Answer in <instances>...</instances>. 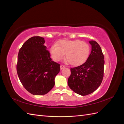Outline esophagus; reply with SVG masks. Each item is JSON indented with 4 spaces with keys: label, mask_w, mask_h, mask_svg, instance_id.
<instances>
[{
    "label": "esophagus",
    "mask_w": 124,
    "mask_h": 124,
    "mask_svg": "<svg viewBox=\"0 0 124 124\" xmlns=\"http://www.w3.org/2000/svg\"><path fill=\"white\" fill-rule=\"evenodd\" d=\"M61 69H63V68H65V67H66V66H64V65H61Z\"/></svg>",
    "instance_id": "obj_1"
}]
</instances>
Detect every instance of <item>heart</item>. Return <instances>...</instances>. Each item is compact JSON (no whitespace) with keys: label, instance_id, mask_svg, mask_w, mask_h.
I'll return each instance as SVG.
<instances>
[{"label":"heart","instance_id":"b5f03b06","mask_svg":"<svg viewBox=\"0 0 124 124\" xmlns=\"http://www.w3.org/2000/svg\"><path fill=\"white\" fill-rule=\"evenodd\" d=\"M91 48L89 44L81 40H59L57 44L50 48L52 57L55 62H59L64 57L70 64L78 66L83 63L89 57Z\"/></svg>","mask_w":124,"mask_h":124}]
</instances>
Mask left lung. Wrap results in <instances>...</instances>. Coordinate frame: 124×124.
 Returning a JSON list of instances; mask_svg holds the SVG:
<instances>
[{
  "label": "left lung",
  "mask_w": 124,
  "mask_h": 124,
  "mask_svg": "<svg viewBox=\"0 0 124 124\" xmlns=\"http://www.w3.org/2000/svg\"><path fill=\"white\" fill-rule=\"evenodd\" d=\"M92 51L83 64L71 68L68 84L72 91L78 95L90 94L99 87L104 74V55L96 41L91 40Z\"/></svg>",
  "instance_id": "8db88e82"
}]
</instances>
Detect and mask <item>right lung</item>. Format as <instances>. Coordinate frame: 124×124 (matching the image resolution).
Here are the masks:
<instances>
[{"label": "right lung", "instance_id": "right-lung-1", "mask_svg": "<svg viewBox=\"0 0 124 124\" xmlns=\"http://www.w3.org/2000/svg\"><path fill=\"white\" fill-rule=\"evenodd\" d=\"M44 43L42 37H32L23 44L17 56L18 77L25 88L35 95L49 92L61 70L60 64L52 61Z\"/></svg>", "mask_w": 124, "mask_h": 124}]
</instances>
